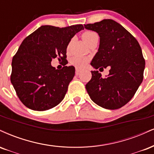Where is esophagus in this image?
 <instances>
[{
	"label": "esophagus",
	"mask_w": 154,
	"mask_h": 154,
	"mask_svg": "<svg viewBox=\"0 0 154 154\" xmlns=\"http://www.w3.org/2000/svg\"><path fill=\"white\" fill-rule=\"evenodd\" d=\"M81 71V69H80V68H75V74H76V75H78V74L80 73Z\"/></svg>",
	"instance_id": "1"
}]
</instances>
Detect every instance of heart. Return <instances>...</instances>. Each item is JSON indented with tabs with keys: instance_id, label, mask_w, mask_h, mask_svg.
I'll list each match as a JSON object with an SVG mask.
<instances>
[{
	"instance_id": "b5f03b06",
	"label": "heart",
	"mask_w": 154,
	"mask_h": 154,
	"mask_svg": "<svg viewBox=\"0 0 154 154\" xmlns=\"http://www.w3.org/2000/svg\"><path fill=\"white\" fill-rule=\"evenodd\" d=\"M83 39L86 42L87 44L91 42L92 39H94L96 37H99L98 34L93 31H86L83 34ZM69 49V47L68 48V50ZM89 58L85 56H80V55H75L73 56L70 58V63L72 66L76 67L79 68H82L84 66H86Z\"/></svg>"
}]
</instances>
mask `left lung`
Instances as JSON below:
<instances>
[{
    "label": "left lung",
    "mask_w": 154,
    "mask_h": 154,
    "mask_svg": "<svg viewBox=\"0 0 154 154\" xmlns=\"http://www.w3.org/2000/svg\"><path fill=\"white\" fill-rule=\"evenodd\" d=\"M85 29L98 33V52L91 66L95 69L110 67L103 79L98 70H91L86 85L90 98L106 109H117L133 98L143 79L145 60L138 42L122 25L112 19L84 24Z\"/></svg>",
    "instance_id": "obj_1"
}]
</instances>
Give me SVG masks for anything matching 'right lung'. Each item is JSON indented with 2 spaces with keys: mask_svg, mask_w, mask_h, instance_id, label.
<instances>
[{
  "mask_svg": "<svg viewBox=\"0 0 154 154\" xmlns=\"http://www.w3.org/2000/svg\"><path fill=\"white\" fill-rule=\"evenodd\" d=\"M82 24L42 26L23 39L12 60L11 81L21 102L29 109L45 111L63 101L75 75L73 66L55 69L52 60H66L67 47Z\"/></svg>",
  "mask_w": 154,
  "mask_h": 154,
  "instance_id": "add662e5",
  "label": "right lung"
}]
</instances>
